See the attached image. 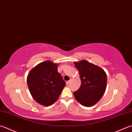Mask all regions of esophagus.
Returning <instances> with one entry per match:
<instances>
[{
    "label": "esophagus",
    "mask_w": 132,
    "mask_h": 132,
    "mask_svg": "<svg viewBox=\"0 0 132 132\" xmlns=\"http://www.w3.org/2000/svg\"><path fill=\"white\" fill-rule=\"evenodd\" d=\"M70 82H71V80H69V81H66V85H68L70 84Z\"/></svg>",
    "instance_id": "1"
}]
</instances>
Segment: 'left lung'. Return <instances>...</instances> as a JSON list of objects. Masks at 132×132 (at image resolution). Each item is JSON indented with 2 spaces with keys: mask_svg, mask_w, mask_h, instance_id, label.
Here are the masks:
<instances>
[{
  "mask_svg": "<svg viewBox=\"0 0 132 132\" xmlns=\"http://www.w3.org/2000/svg\"><path fill=\"white\" fill-rule=\"evenodd\" d=\"M81 80V86L74 92L76 100L85 106H91L101 98L105 92L107 76L104 70L85 60L75 62Z\"/></svg>",
  "mask_w": 132,
  "mask_h": 132,
  "instance_id": "left-lung-1",
  "label": "left lung"
}]
</instances>
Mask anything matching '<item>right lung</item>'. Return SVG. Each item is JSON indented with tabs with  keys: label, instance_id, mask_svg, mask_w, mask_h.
<instances>
[{
	"label": "right lung",
	"instance_id": "1",
	"mask_svg": "<svg viewBox=\"0 0 132 132\" xmlns=\"http://www.w3.org/2000/svg\"><path fill=\"white\" fill-rule=\"evenodd\" d=\"M57 64L45 61L30 71L27 82L33 98L39 104L49 106L60 95L66 82L58 72Z\"/></svg>",
	"mask_w": 132,
	"mask_h": 132
}]
</instances>
